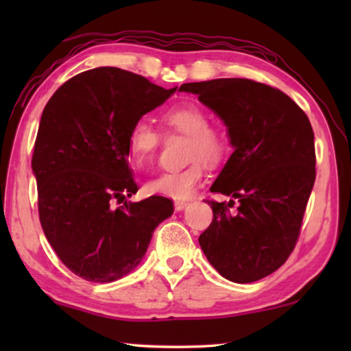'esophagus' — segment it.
I'll list each match as a JSON object with an SVG mask.
<instances>
[{"mask_svg": "<svg viewBox=\"0 0 351 351\" xmlns=\"http://www.w3.org/2000/svg\"><path fill=\"white\" fill-rule=\"evenodd\" d=\"M187 204H189L187 201H180V199H178V201H175V210L176 212H181V210L186 209Z\"/></svg>", "mask_w": 351, "mask_h": 351, "instance_id": "esophagus-1", "label": "esophagus"}]
</instances>
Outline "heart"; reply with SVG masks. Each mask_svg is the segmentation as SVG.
<instances>
[{
    "label": "heart",
    "mask_w": 351,
    "mask_h": 351,
    "mask_svg": "<svg viewBox=\"0 0 351 351\" xmlns=\"http://www.w3.org/2000/svg\"><path fill=\"white\" fill-rule=\"evenodd\" d=\"M165 125L175 132L189 136L187 158L193 161L189 167L175 171H164L147 182V192L171 199H187L203 181L204 164L215 167L229 153L226 136L210 128V117L197 104H186L171 108L162 117ZM161 136L152 123L141 119L134 122L128 133L127 150L133 167L144 170L150 167L156 156Z\"/></svg>",
    "instance_id": "obj_1"
}]
</instances>
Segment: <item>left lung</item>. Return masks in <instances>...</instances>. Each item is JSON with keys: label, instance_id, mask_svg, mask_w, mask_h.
Returning <instances> with one entry per match:
<instances>
[{"label": "left lung", "instance_id": "1", "mask_svg": "<svg viewBox=\"0 0 351 351\" xmlns=\"http://www.w3.org/2000/svg\"><path fill=\"white\" fill-rule=\"evenodd\" d=\"M180 91L221 119L234 148L210 192L239 207L209 201L213 219L199 246L219 276L257 282L280 268L299 237L316 180L311 123L287 94L249 79L184 83Z\"/></svg>", "mask_w": 351, "mask_h": 351}]
</instances>
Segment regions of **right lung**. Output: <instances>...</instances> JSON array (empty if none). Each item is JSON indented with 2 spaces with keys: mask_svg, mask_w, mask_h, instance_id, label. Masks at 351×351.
Here are the masks:
<instances>
[{
  "mask_svg": "<svg viewBox=\"0 0 351 351\" xmlns=\"http://www.w3.org/2000/svg\"><path fill=\"white\" fill-rule=\"evenodd\" d=\"M175 91L104 66L63 83L45 106L32 156L41 228L63 265L88 282L130 274L173 213L164 197L127 201L138 192L127 141L133 123Z\"/></svg>",
  "mask_w": 351,
  "mask_h": 351,
  "instance_id": "add662e5",
  "label": "right lung"
}]
</instances>
